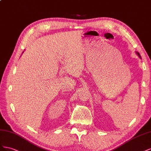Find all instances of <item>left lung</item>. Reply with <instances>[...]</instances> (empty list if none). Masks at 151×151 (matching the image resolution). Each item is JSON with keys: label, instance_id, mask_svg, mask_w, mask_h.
Returning <instances> with one entry per match:
<instances>
[{"label": "left lung", "instance_id": "left-lung-1", "mask_svg": "<svg viewBox=\"0 0 151 151\" xmlns=\"http://www.w3.org/2000/svg\"><path fill=\"white\" fill-rule=\"evenodd\" d=\"M136 54H137V55H138V56H139L140 59H141V56H140V54L139 53V52H136Z\"/></svg>", "mask_w": 151, "mask_h": 151}]
</instances>
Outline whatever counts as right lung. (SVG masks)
Returning a JSON list of instances; mask_svg holds the SVG:
<instances>
[{
  "mask_svg": "<svg viewBox=\"0 0 151 151\" xmlns=\"http://www.w3.org/2000/svg\"><path fill=\"white\" fill-rule=\"evenodd\" d=\"M23 52H24V51H23Z\"/></svg>",
  "mask_w": 151,
  "mask_h": 151,
  "instance_id": "right-lung-1",
  "label": "right lung"
}]
</instances>
